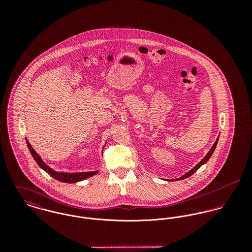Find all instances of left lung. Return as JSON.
Segmentation results:
<instances>
[{"mask_svg": "<svg viewBox=\"0 0 252 252\" xmlns=\"http://www.w3.org/2000/svg\"><path fill=\"white\" fill-rule=\"evenodd\" d=\"M218 139H219V137L216 139V143L214 144V145H213V147L211 148V150L208 152V154L205 156V158L197 165V166H195L191 171H189L188 173H186L184 176H182V177H180V179H177V180H184V179H186V178H189L190 176H192L195 172H197V170L200 168V167H202L205 163H207L208 161H209V159L211 158V156L213 155V153H214V151H215V149H216V144H217V142H218ZM171 181V180H170Z\"/></svg>", "mask_w": 252, "mask_h": 252, "instance_id": "obj_1", "label": "left lung"}]
</instances>
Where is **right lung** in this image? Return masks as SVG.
Returning <instances> with one entry per match:
<instances>
[{"mask_svg": "<svg viewBox=\"0 0 252 252\" xmlns=\"http://www.w3.org/2000/svg\"><path fill=\"white\" fill-rule=\"evenodd\" d=\"M26 143L27 146L32 154V156L34 157L35 161L37 163V165L43 170L45 171L50 177H52L55 180L62 181V182H67V183H72V182H77V181H81V180H86L96 174H98V171L96 172H86V173H74V174H69V173H57L55 171H53L51 168H49L39 157V155L35 151V149L32 147V145L29 143V141L26 139Z\"/></svg>", "mask_w": 252, "mask_h": 252, "instance_id": "1", "label": "right lung"}]
</instances>
